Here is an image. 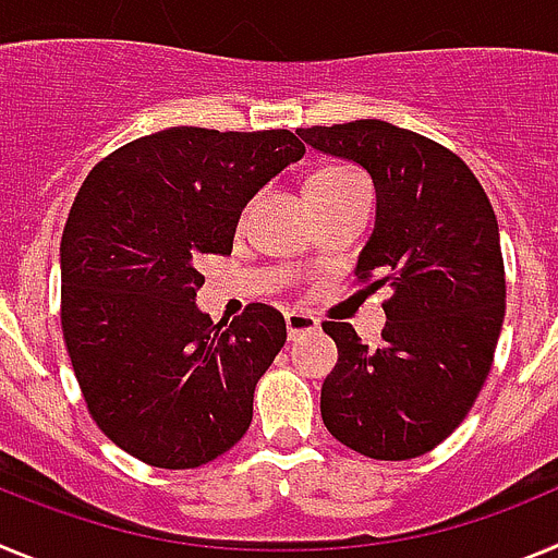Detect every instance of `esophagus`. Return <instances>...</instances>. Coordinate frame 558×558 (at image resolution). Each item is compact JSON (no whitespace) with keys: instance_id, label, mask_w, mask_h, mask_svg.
Segmentation results:
<instances>
[{"instance_id":"34e87169","label":"esophagus","mask_w":558,"mask_h":558,"mask_svg":"<svg viewBox=\"0 0 558 558\" xmlns=\"http://www.w3.org/2000/svg\"><path fill=\"white\" fill-rule=\"evenodd\" d=\"M284 327H288L290 338H299V335L318 332V318L310 313H299V310H293V313L284 315Z\"/></svg>"}]
</instances>
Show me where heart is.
I'll list each match as a JSON object with an SVG mask.
<instances>
[{
    "instance_id": "1",
    "label": "heart",
    "mask_w": 558,
    "mask_h": 558,
    "mask_svg": "<svg viewBox=\"0 0 558 558\" xmlns=\"http://www.w3.org/2000/svg\"><path fill=\"white\" fill-rule=\"evenodd\" d=\"M357 179V172L349 170V167H324V170H315L307 179V195H313V192L340 190V186L352 184Z\"/></svg>"
}]
</instances>
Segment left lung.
Returning <instances> with one entry per match:
<instances>
[{
    "label": "left lung",
    "mask_w": 558,
    "mask_h": 558,
    "mask_svg": "<svg viewBox=\"0 0 558 558\" xmlns=\"http://www.w3.org/2000/svg\"><path fill=\"white\" fill-rule=\"evenodd\" d=\"M315 150L372 175L377 215L357 279L391 288L377 349L324 322L338 363L322 418L340 445L408 461L441 445L475 405L506 315L500 231L481 181L456 153L383 120L299 131Z\"/></svg>",
    "instance_id": "left-lung-1"
}]
</instances>
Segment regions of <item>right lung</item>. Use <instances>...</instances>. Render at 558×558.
<instances>
[{
  "label": "right lung",
  "mask_w": 558,
  "mask_h": 558,
  "mask_svg": "<svg viewBox=\"0 0 558 558\" xmlns=\"http://www.w3.org/2000/svg\"><path fill=\"white\" fill-rule=\"evenodd\" d=\"M302 156L290 131L181 125L83 181L61 236V327L88 413L120 450L192 470L245 436L288 329L268 304L211 324L198 263L231 254L245 204Z\"/></svg>",
  "instance_id": "1"
}]
</instances>
